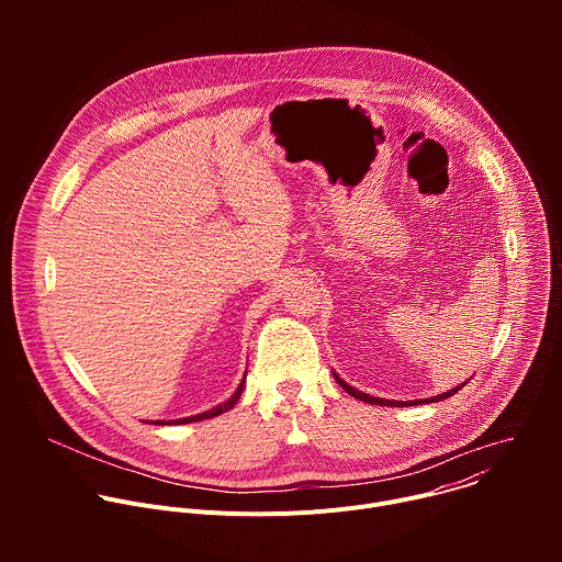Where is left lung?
<instances>
[{
  "label": "left lung",
  "mask_w": 562,
  "mask_h": 562,
  "mask_svg": "<svg viewBox=\"0 0 562 562\" xmlns=\"http://www.w3.org/2000/svg\"><path fill=\"white\" fill-rule=\"evenodd\" d=\"M334 378H336V382L349 393V395H353V397H358V400H362V403H369V405H384V407H414V405H425V403H438V400H447L449 395H453V393H458L467 382H462V384H458V386H453V389H449V391H445V393H440V395H434V397H427V400H384V397H373V395H369V393H362V391H358V389H353L351 384H347L338 373H334Z\"/></svg>",
  "instance_id": "obj_1"
}]
</instances>
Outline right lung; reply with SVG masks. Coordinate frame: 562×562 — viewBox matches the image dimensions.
<instances>
[{"label":"right lung","instance_id":"add662e5","mask_svg":"<svg viewBox=\"0 0 562 562\" xmlns=\"http://www.w3.org/2000/svg\"><path fill=\"white\" fill-rule=\"evenodd\" d=\"M243 389H245V380L239 382V386L235 389V393L226 400V403H222V405H217V407H213V409H209V412H204V414H198V416H191V418H180V420H150V423H153V425H187V423H200V420H204V418L220 416V414H224V412H228V409L235 407L239 395H243Z\"/></svg>","mask_w":562,"mask_h":562}]
</instances>
